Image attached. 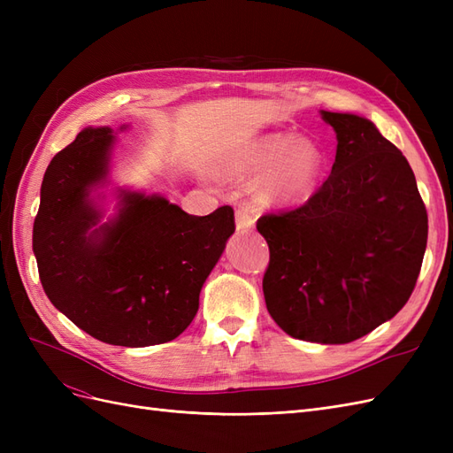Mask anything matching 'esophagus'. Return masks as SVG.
<instances>
[{
  "label": "esophagus",
  "instance_id": "esophagus-1",
  "mask_svg": "<svg viewBox=\"0 0 453 453\" xmlns=\"http://www.w3.org/2000/svg\"><path fill=\"white\" fill-rule=\"evenodd\" d=\"M255 225V215L250 208H238L236 210V230L238 232H248Z\"/></svg>",
  "mask_w": 453,
  "mask_h": 453
}]
</instances>
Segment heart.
Wrapping results in <instances>:
<instances>
[{
  "mask_svg": "<svg viewBox=\"0 0 453 453\" xmlns=\"http://www.w3.org/2000/svg\"><path fill=\"white\" fill-rule=\"evenodd\" d=\"M240 172L265 173L263 195L270 202L304 198L318 183L323 155L311 140L295 138L291 132L268 134L242 155Z\"/></svg>",
  "mask_w": 453,
  "mask_h": 453,
  "instance_id": "b5f03b06",
  "label": "heart"
}]
</instances>
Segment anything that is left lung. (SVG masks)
<instances>
[{"label": "left lung", "mask_w": 453, "mask_h": 453, "mask_svg": "<svg viewBox=\"0 0 453 453\" xmlns=\"http://www.w3.org/2000/svg\"><path fill=\"white\" fill-rule=\"evenodd\" d=\"M336 132L331 175L304 205L257 221L270 250L263 291L283 331L348 344L408 303L427 210L404 155L365 117L321 111Z\"/></svg>", "instance_id": "left-lung-1"}]
</instances>
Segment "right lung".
<instances>
[{"label":"right lung","instance_id":"obj_1","mask_svg":"<svg viewBox=\"0 0 453 453\" xmlns=\"http://www.w3.org/2000/svg\"><path fill=\"white\" fill-rule=\"evenodd\" d=\"M127 127H120L125 130ZM117 135L85 128L54 155L41 183L34 255L54 308L105 344L145 348L180 336L234 232V210L188 215L158 195L119 188L117 215L90 198L107 181Z\"/></svg>","mask_w":453,"mask_h":453}]
</instances>
